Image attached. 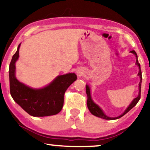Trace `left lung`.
<instances>
[{
  "mask_svg": "<svg viewBox=\"0 0 150 150\" xmlns=\"http://www.w3.org/2000/svg\"><path fill=\"white\" fill-rule=\"evenodd\" d=\"M131 52L133 53L135 56L137 57V60H136V64L138 65L139 67V71L138 75L140 76L141 78V81L140 83H139V95L136 98H134V100H132V102H131V104L129 105L128 108H126V110H125L124 113L122 115H121L120 116L117 117H109L106 116L105 114L104 113L103 111H102L101 108L99 107V106H98L97 104L94 103L92 100L91 98V94H90V89L89 85H86V93H87V107L89 108V111L91 112V114H93V115H95L96 117H98L104 119V120H117V119H119L120 117H122V116H124L125 114H126L129 110L134 107V106L136 105V104L138 103L139 100H140L141 98V82H142V73H141V66L140 64H139V61H138V57H137V54L136 52L134 50H131Z\"/></svg>",
  "mask_w": 150,
  "mask_h": 150,
  "instance_id": "left-lung-1",
  "label": "left lung"
}]
</instances>
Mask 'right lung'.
Masks as SVG:
<instances>
[{
	"mask_svg": "<svg viewBox=\"0 0 150 150\" xmlns=\"http://www.w3.org/2000/svg\"><path fill=\"white\" fill-rule=\"evenodd\" d=\"M13 54L9 64L10 93L16 103L30 115L44 117L54 115L62 109L64 94L69 85L77 79L74 73L57 76L50 85L40 89H35L20 83L15 76L16 61L19 57V48Z\"/></svg>",
	"mask_w": 150,
	"mask_h": 150,
	"instance_id": "obj_1",
	"label": "right lung"
}]
</instances>
